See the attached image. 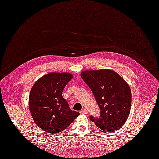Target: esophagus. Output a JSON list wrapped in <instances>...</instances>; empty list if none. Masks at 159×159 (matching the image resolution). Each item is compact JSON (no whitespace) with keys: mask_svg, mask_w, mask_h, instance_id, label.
Listing matches in <instances>:
<instances>
[{"mask_svg":"<svg viewBox=\"0 0 159 159\" xmlns=\"http://www.w3.org/2000/svg\"><path fill=\"white\" fill-rule=\"evenodd\" d=\"M80 112L81 113V114H87V109H84V110L81 111Z\"/></svg>","mask_w":159,"mask_h":159,"instance_id":"esophagus-1","label":"esophagus"}]
</instances>
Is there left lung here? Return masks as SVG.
<instances>
[{
	"instance_id": "8db88e82",
	"label": "left lung",
	"mask_w": 159,
	"mask_h": 159,
	"mask_svg": "<svg viewBox=\"0 0 159 159\" xmlns=\"http://www.w3.org/2000/svg\"><path fill=\"white\" fill-rule=\"evenodd\" d=\"M81 76L91 90L100 110L99 117L90 115V120L101 131H118L130 112L129 86L116 72L109 69L84 71Z\"/></svg>"
}]
</instances>
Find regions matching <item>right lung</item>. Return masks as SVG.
Returning <instances> with one entry per match:
<instances>
[{
	"instance_id": "add662e5",
	"label": "right lung",
	"mask_w": 159,
	"mask_h": 159,
	"mask_svg": "<svg viewBox=\"0 0 159 159\" xmlns=\"http://www.w3.org/2000/svg\"><path fill=\"white\" fill-rule=\"evenodd\" d=\"M72 78L69 73L52 72L37 80L30 90L31 115L35 123L47 133L56 134L65 130L80 115L70 109L62 96Z\"/></svg>"
}]
</instances>
